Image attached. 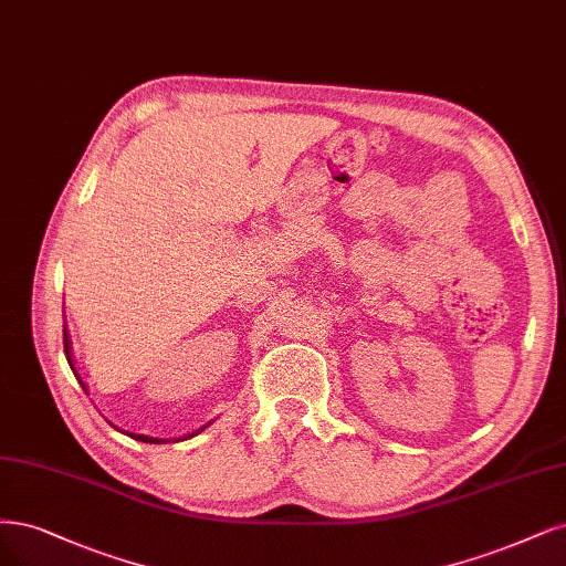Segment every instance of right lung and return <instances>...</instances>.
I'll return each instance as SVG.
<instances>
[{"label": "right lung", "instance_id": "add662e5", "mask_svg": "<svg viewBox=\"0 0 566 566\" xmlns=\"http://www.w3.org/2000/svg\"><path fill=\"white\" fill-rule=\"evenodd\" d=\"M63 344H65V356H67V363H70V367H72V373H74V377L80 379V384L84 386V391H86V384L82 381V377H80V373H76V367H74V360H72V342H70V335H67V327H65V335H63ZM212 423V421H210ZM210 423H206V426H201L199 431H193V433H189V436H182V438H175L172 442H178V440H187V438H193V436H199L203 428H208ZM116 428V426H114ZM116 431H119V428H116ZM126 436H130V438H135V440H140V442H149V444H164V442H170L168 438H151V436H140V433H126Z\"/></svg>", "mask_w": 566, "mask_h": 566}]
</instances>
